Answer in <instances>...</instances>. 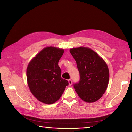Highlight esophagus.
Here are the masks:
<instances>
[{
    "label": "esophagus",
    "mask_w": 132,
    "mask_h": 132,
    "mask_svg": "<svg viewBox=\"0 0 132 132\" xmlns=\"http://www.w3.org/2000/svg\"><path fill=\"white\" fill-rule=\"evenodd\" d=\"M68 81L69 85H70V86H71V85H72V80H71V79H69V80H68Z\"/></svg>",
    "instance_id": "obj_1"
}]
</instances>
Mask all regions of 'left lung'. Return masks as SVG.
I'll list each match as a JSON object with an SVG mask.
<instances>
[{
    "label": "left lung",
    "instance_id": "8db88e82",
    "mask_svg": "<svg viewBox=\"0 0 132 132\" xmlns=\"http://www.w3.org/2000/svg\"><path fill=\"white\" fill-rule=\"evenodd\" d=\"M77 62L80 79L74 84L79 97L88 103L99 100L104 94L109 80L105 61L90 48L80 47L70 50Z\"/></svg>",
    "mask_w": 132,
    "mask_h": 132
}]
</instances>
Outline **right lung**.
Wrapping results in <instances>:
<instances>
[{"label": "right lung", "mask_w": 132, "mask_h": 132, "mask_svg": "<svg viewBox=\"0 0 132 132\" xmlns=\"http://www.w3.org/2000/svg\"><path fill=\"white\" fill-rule=\"evenodd\" d=\"M64 49L50 46L40 51L27 68L28 85L32 95L39 101L51 104L57 101L68 85L61 78L58 61Z\"/></svg>", "instance_id": "1"}]
</instances>
